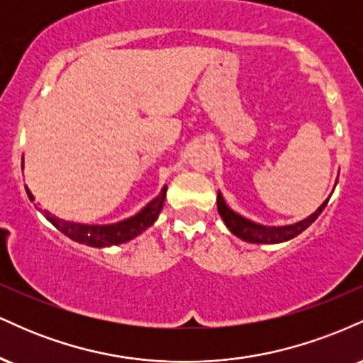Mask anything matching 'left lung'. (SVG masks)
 <instances>
[{
    "instance_id": "1",
    "label": "left lung",
    "mask_w": 363,
    "mask_h": 363,
    "mask_svg": "<svg viewBox=\"0 0 363 363\" xmlns=\"http://www.w3.org/2000/svg\"><path fill=\"white\" fill-rule=\"evenodd\" d=\"M326 205H328V199L314 211V213L297 223L283 225V227H266V225L254 223L251 220L244 218L242 215L235 213V211L232 210V208H228L227 203H225L222 193L218 191V194H216V206H218V213L222 216L223 223L227 225L228 230H230L234 235L239 237V239L245 240V242H252V244H278V242H285V240L294 239V237L302 234V232L306 230L312 222H315V218L323 213V210L326 208Z\"/></svg>"
}]
</instances>
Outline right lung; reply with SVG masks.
Wrapping results in <instances>:
<instances>
[{
	"mask_svg": "<svg viewBox=\"0 0 363 363\" xmlns=\"http://www.w3.org/2000/svg\"><path fill=\"white\" fill-rule=\"evenodd\" d=\"M25 191H27L28 199L34 201V194L30 193L27 186H25ZM165 194H167V186L162 187V191L158 193L157 198H153L152 201L148 203L143 210H140L135 216H129V218L123 220V222L111 223V225H83V223H74V222H66V220L57 218L49 213L48 210H40L37 206V210L43 211L45 218L51 222L57 230L62 232L65 235H68L69 239L74 240L78 244L90 245V247H109V245H118L124 244L128 240L138 237L141 232H145L150 225L158 218L160 215L162 206H164Z\"/></svg>",
	"mask_w": 363,
	"mask_h": 363,
	"instance_id": "add662e5",
	"label": "right lung"
}]
</instances>
